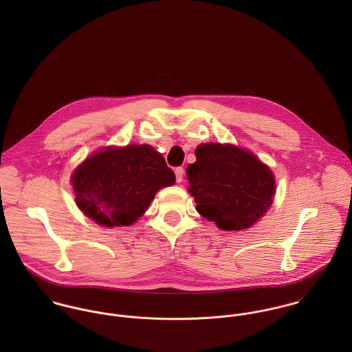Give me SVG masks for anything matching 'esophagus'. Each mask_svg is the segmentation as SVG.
Masks as SVG:
<instances>
[{"mask_svg": "<svg viewBox=\"0 0 352 352\" xmlns=\"http://www.w3.org/2000/svg\"><path fill=\"white\" fill-rule=\"evenodd\" d=\"M175 175H176V180H177V183H182L183 176H184V169H183L182 166L176 168V169H175Z\"/></svg>", "mask_w": 352, "mask_h": 352, "instance_id": "34e87169", "label": "esophagus"}]
</instances>
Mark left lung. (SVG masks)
Returning <instances> with one entry per match:
<instances>
[{
  "mask_svg": "<svg viewBox=\"0 0 352 352\" xmlns=\"http://www.w3.org/2000/svg\"><path fill=\"white\" fill-rule=\"evenodd\" d=\"M187 166L197 211L222 230L251 228L271 207L275 177L253 153L234 145L201 144Z\"/></svg>",
  "mask_w": 352,
  "mask_h": 352,
  "instance_id": "8db88e82",
  "label": "left lung"
}]
</instances>
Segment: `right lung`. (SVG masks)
<instances>
[{
    "instance_id": "1",
    "label": "right lung",
    "mask_w": 352,
    "mask_h": 352,
    "mask_svg": "<svg viewBox=\"0 0 352 352\" xmlns=\"http://www.w3.org/2000/svg\"><path fill=\"white\" fill-rule=\"evenodd\" d=\"M175 182L173 170L149 145L101 149L72 176L78 208L107 228L133 225L148 210L155 192Z\"/></svg>"
}]
</instances>
